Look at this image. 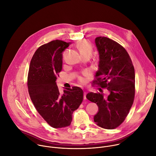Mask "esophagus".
I'll list each match as a JSON object with an SVG mask.
<instances>
[{"mask_svg": "<svg viewBox=\"0 0 156 156\" xmlns=\"http://www.w3.org/2000/svg\"><path fill=\"white\" fill-rule=\"evenodd\" d=\"M86 93H84V96H83V98L84 99H86Z\"/></svg>", "mask_w": 156, "mask_h": 156, "instance_id": "1", "label": "esophagus"}]
</instances>
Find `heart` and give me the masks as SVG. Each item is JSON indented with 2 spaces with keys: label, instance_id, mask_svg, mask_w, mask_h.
Segmentation results:
<instances>
[{
  "label": "heart",
  "instance_id": "heart-1",
  "mask_svg": "<svg viewBox=\"0 0 156 156\" xmlns=\"http://www.w3.org/2000/svg\"><path fill=\"white\" fill-rule=\"evenodd\" d=\"M77 47L80 51V52L82 55H84L86 54L91 55L92 52V49H93L92 46L91 45V44L86 40L80 41L78 44ZM80 80L81 81H83L84 79L82 77H80Z\"/></svg>",
  "mask_w": 156,
  "mask_h": 156
}]
</instances>
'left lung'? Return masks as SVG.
<instances>
[{
    "mask_svg": "<svg viewBox=\"0 0 156 156\" xmlns=\"http://www.w3.org/2000/svg\"><path fill=\"white\" fill-rule=\"evenodd\" d=\"M99 55V69L96 73V83L105 88L107 98L93 92L86 98L96 103L98 112L94 121L99 126L112 129L125 119L135 98V69L126 51L117 42L104 36L95 39Z\"/></svg>",
    "mask_w": 156,
    "mask_h": 156,
    "instance_id": "1",
    "label": "left lung"
}]
</instances>
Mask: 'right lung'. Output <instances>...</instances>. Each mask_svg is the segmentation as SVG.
Here are the masks:
<instances>
[{"mask_svg":"<svg viewBox=\"0 0 156 156\" xmlns=\"http://www.w3.org/2000/svg\"><path fill=\"white\" fill-rule=\"evenodd\" d=\"M70 44L55 40L44 44L36 50L30 64V96L38 113L54 128L70 125L73 112L83 98V90L77 86L65 89L61 94L56 83L62 69V52Z\"/></svg>","mask_w":156,"mask_h":156,"instance_id":"obj_1","label":"right lung"}]
</instances>
